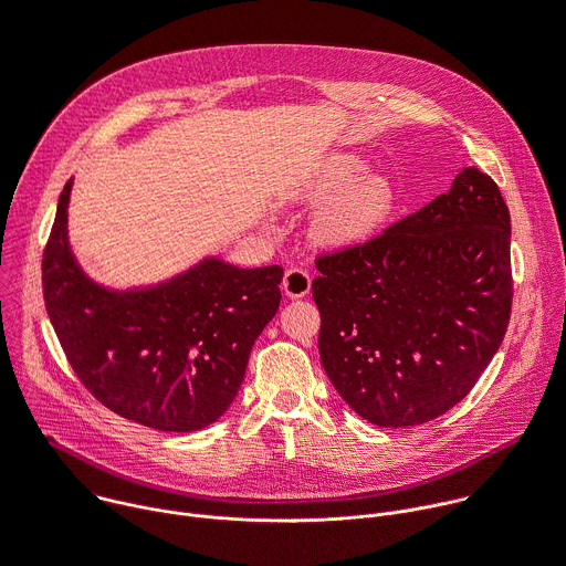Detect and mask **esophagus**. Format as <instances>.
I'll return each mask as SVG.
<instances>
[{"label": "esophagus", "instance_id": "obj_1", "mask_svg": "<svg viewBox=\"0 0 566 566\" xmlns=\"http://www.w3.org/2000/svg\"><path fill=\"white\" fill-rule=\"evenodd\" d=\"M312 287V276L303 268H290L283 276V292L290 298H303Z\"/></svg>", "mask_w": 566, "mask_h": 566}]
</instances>
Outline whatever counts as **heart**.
<instances>
[{
    "instance_id": "1",
    "label": "heart",
    "mask_w": 566,
    "mask_h": 566,
    "mask_svg": "<svg viewBox=\"0 0 566 566\" xmlns=\"http://www.w3.org/2000/svg\"><path fill=\"white\" fill-rule=\"evenodd\" d=\"M329 203L316 219V234L332 245H354L378 232L398 208V190L385 175H363L354 157L332 159L307 188Z\"/></svg>"
}]
</instances>
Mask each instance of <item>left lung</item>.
<instances>
[{"label":"left lung","mask_w":566,"mask_h":566,"mask_svg":"<svg viewBox=\"0 0 566 566\" xmlns=\"http://www.w3.org/2000/svg\"><path fill=\"white\" fill-rule=\"evenodd\" d=\"M316 270L318 352L336 391L378 427L422 424L473 389L504 338L509 208L471 166L382 234L318 254Z\"/></svg>","instance_id":"left-lung-1"}]
</instances>
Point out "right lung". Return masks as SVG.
I'll list each match as a JSON object with an SVG mask.
<instances>
[{"instance_id":"right-lung-1","label":"right lung","mask_w":566,"mask_h":566,"mask_svg":"<svg viewBox=\"0 0 566 566\" xmlns=\"http://www.w3.org/2000/svg\"><path fill=\"white\" fill-rule=\"evenodd\" d=\"M71 181L44 248V301L80 382L111 411L159 431L221 418L250 352L281 303V265L241 270L208 259L153 290L108 292L69 248Z\"/></svg>"}]
</instances>
